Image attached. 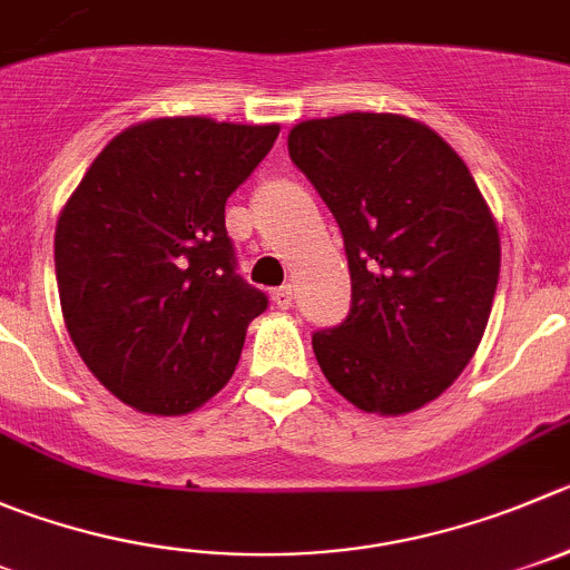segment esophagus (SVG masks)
<instances>
[{"instance_id":"34e87169","label":"esophagus","mask_w":570,"mask_h":570,"mask_svg":"<svg viewBox=\"0 0 570 570\" xmlns=\"http://www.w3.org/2000/svg\"><path fill=\"white\" fill-rule=\"evenodd\" d=\"M273 303L278 306V309L292 306V286L284 284V286H278V289H273Z\"/></svg>"}]
</instances>
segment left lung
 <instances>
[{
	"instance_id": "obj_1",
	"label": "left lung",
	"mask_w": 570,
	"mask_h": 570,
	"mask_svg": "<svg viewBox=\"0 0 570 570\" xmlns=\"http://www.w3.org/2000/svg\"><path fill=\"white\" fill-rule=\"evenodd\" d=\"M289 157L348 255V315L312 334L323 374L360 411L428 405L475 354L501 273L470 168L428 126L374 111L297 124Z\"/></svg>"
}]
</instances>
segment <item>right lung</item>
<instances>
[{
	"instance_id": "add662e5",
	"label": "right lung",
	"mask_w": 570,
	"mask_h": 570,
	"mask_svg": "<svg viewBox=\"0 0 570 570\" xmlns=\"http://www.w3.org/2000/svg\"><path fill=\"white\" fill-rule=\"evenodd\" d=\"M278 126L163 117L117 135L56 227V278L78 354L120 402L179 416L219 393L269 297L236 273L227 196Z\"/></svg>"
}]
</instances>
